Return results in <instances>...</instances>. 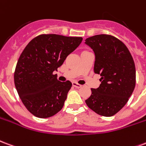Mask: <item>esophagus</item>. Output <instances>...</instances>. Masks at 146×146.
Listing matches in <instances>:
<instances>
[{
	"label": "esophagus",
	"instance_id": "1",
	"mask_svg": "<svg viewBox=\"0 0 146 146\" xmlns=\"http://www.w3.org/2000/svg\"><path fill=\"white\" fill-rule=\"evenodd\" d=\"M73 87H75V88H80L82 87V85H80V84H79L78 83L76 82H73Z\"/></svg>",
	"mask_w": 146,
	"mask_h": 146
}]
</instances>
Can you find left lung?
I'll return each mask as SVG.
<instances>
[{
    "label": "left lung",
    "mask_w": 146,
    "mask_h": 146,
    "mask_svg": "<svg viewBox=\"0 0 146 146\" xmlns=\"http://www.w3.org/2000/svg\"><path fill=\"white\" fill-rule=\"evenodd\" d=\"M95 55L94 72L101 76V84L92 88L85 102L98 115L112 116L118 113L134 92L136 70L128 48L119 39L100 34L85 40Z\"/></svg>",
    "instance_id": "obj_1"
}]
</instances>
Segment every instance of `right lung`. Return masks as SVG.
Returning a JSON list of instances; mask_svg holds the SVG:
<instances>
[{
  "instance_id": "obj_1",
  "label": "right lung",
  "mask_w": 146,
  "mask_h": 146,
  "mask_svg": "<svg viewBox=\"0 0 146 146\" xmlns=\"http://www.w3.org/2000/svg\"><path fill=\"white\" fill-rule=\"evenodd\" d=\"M82 37L41 34L24 48L14 73L15 88L27 110L39 118H48L64 106L72 83L61 82L57 71Z\"/></svg>"
}]
</instances>
